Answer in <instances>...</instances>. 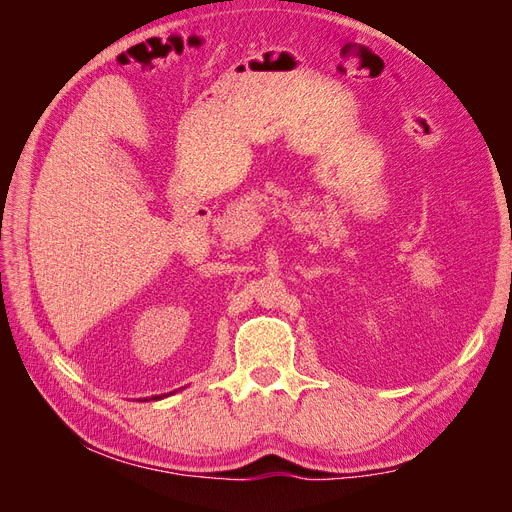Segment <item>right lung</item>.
<instances>
[{"mask_svg": "<svg viewBox=\"0 0 512 512\" xmlns=\"http://www.w3.org/2000/svg\"><path fill=\"white\" fill-rule=\"evenodd\" d=\"M175 393V391H173ZM166 395H170V393H166ZM166 395H156V397H145V401H149V399H162V397H166ZM138 401H143V399H138Z\"/></svg>", "mask_w": 512, "mask_h": 512, "instance_id": "obj_1", "label": "right lung"}]
</instances>
